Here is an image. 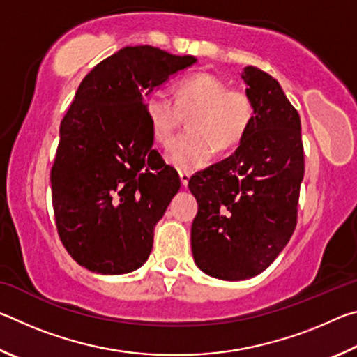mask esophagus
<instances>
[{
	"instance_id": "1",
	"label": "esophagus",
	"mask_w": 357,
	"mask_h": 357,
	"mask_svg": "<svg viewBox=\"0 0 357 357\" xmlns=\"http://www.w3.org/2000/svg\"><path fill=\"white\" fill-rule=\"evenodd\" d=\"M189 178H190L189 173H184V172L179 173V179H181V184H183V187H187V184H189Z\"/></svg>"
}]
</instances>
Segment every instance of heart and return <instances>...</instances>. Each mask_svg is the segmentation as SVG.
Segmentation results:
<instances>
[{"label": "heart", "mask_w": 357, "mask_h": 357, "mask_svg": "<svg viewBox=\"0 0 357 357\" xmlns=\"http://www.w3.org/2000/svg\"><path fill=\"white\" fill-rule=\"evenodd\" d=\"M144 112L155 142L167 144L184 118L189 132L165 151V160L190 173L208 164L214 151H228L243 140L253 121V104L244 89L229 88L213 74L185 77L176 84L174 99L154 89L144 100Z\"/></svg>", "instance_id": "b5f03b06"}]
</instances>
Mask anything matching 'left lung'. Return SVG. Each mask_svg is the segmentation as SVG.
Listing matches in <instances>:
<instances>
[{
  "label": "left lung",
  "instance_id": "1",
  "mask_svg": "<svg viewBox=\"0 0 357 357\" xmlns=\"http://www.w3.org/2000/svg\"><path fill=\"white\" fill-rule=\"evenodd\" d=\"M241 78L253 104L252 126L231 155L189 181L198 203L193 259L222 280L250 279L279 257L296 228L304 178L299 113L261 69L247 66Z\"/></svg>",
  "mask_w": 357,
  "mask_h": 357
}]
</instances>
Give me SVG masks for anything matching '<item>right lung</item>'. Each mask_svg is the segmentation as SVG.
I'll list each match as a JSON object with an SVG mask.
<instances>
[{"label":"right lung","mask_w":357,"mask_h":357,"mask_svg":"<svg viewBox=\"0 0 357 357\" xmlns=\"http://www.w3.org/2000/svg\"><path fill=\"white\" fill-rule=\"evenodd\" d=\"M195 63L157 47H124L77 89L59 128L52 200L59 239L91 273H132L149 257L181 181L153 149L144 98Z\"/></svg>","instance_id":"add662e5"}]
</instances>
